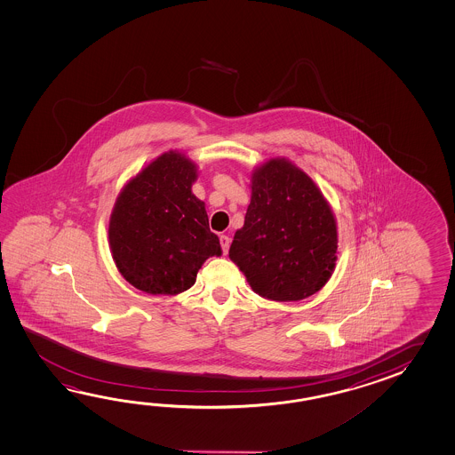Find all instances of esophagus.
I'll return each instance as SVG.
<instances>
[{
  "instance_id": "esophagus-1",
  "label": "esophagus",
  "mask_w": 455,
  "mask_h": 455,
  "mask_svg": "<svg viewBox=\"0 0 455 455\" xmlns=\"http://www.w3.org/2000/svg\"><path fill=\"white\" fill-rule=\"evenodd\" d=\"M220 241H221V247H223L224 255L228 253L229 251V243H231V237L229 235H221L220 237Z\"/></svg>"
}]
</instances>
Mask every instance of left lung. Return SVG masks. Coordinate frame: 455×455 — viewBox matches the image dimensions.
<instances>
[{"label": "left lung", "instance_id": "left-lung-1", "mask_svg": "<svg viewBox=\"0 0 455 455\" xmlns=\"http://www.w3.org/2000/svg\"><path fill=\"white\" fill-rule=\"evenodd\" d=\"M251 188V204L234 234L229 259L261 298L288 302L315 294L330 280L339 253L329 202L286 157L259 165Z\"/></svg>", "mask_w": 455, "mask_h": 455}]
</instances>
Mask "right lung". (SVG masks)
I'll return each instance as SVG.
<instances>
[{
  "instance_id": "1",
  "label": "right lung",
  "mask_w": 455,
  "mask_h": 455,
  "mask_svg": "<svg viewBox=\"0 0 455 455\" xmlns=\"http://www.w3.org/2000/svg\"><path fill=\"white\" fill-rule=\"evenodd\" d=\"M196 177L192 159L167 151L116 196L108 247L116 268L136 290L155 296L184 292L194 286L204 261L221 255L204 202L192 192Z\"/></svg>"
}]
</instances>
